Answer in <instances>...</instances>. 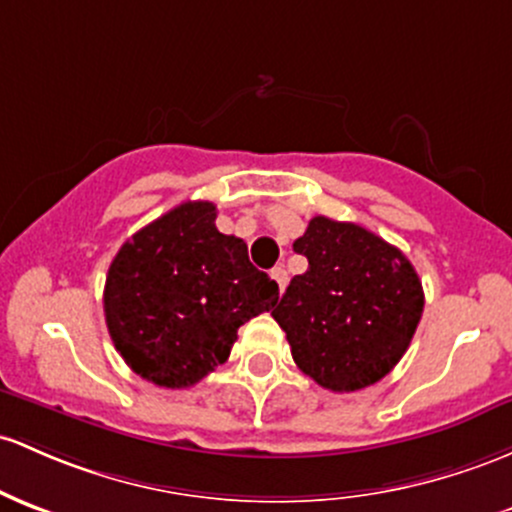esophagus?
Returning <instances> with one entry per match:
<instances>
[{
	"mask_svg": "<svg viewBox=\"0 0 512 512\" xmlns=\"http://www.w3.org/2000/svg\"><path fill=\"white\" fill-rule=\"evenodd\" d=\"M272 279H274V282H277L279 291H284L286 289V282H289V274H286L284 267H274L272 269Z\"/></svg>",
	"mask_w": 512,
	"mask_h": 512,
	"instance_id": "obj_1",
	"label": "esophagus"
}]
</instances>
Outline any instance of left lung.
I'll return each mask as SVG.
<instances>
[{"label": "left lung", "mask_w": 512, "mask_h": 512, "mask_svg": "<svg viewBox=\"0 0 512 512\" xmlns=\"http://www.w3.org/2000/svg\"><path fill=\"white\" fill-rule=\"evenodd\" d=\"M308 260L272 311L303 374L328 391H359L406 355L423 316L408 257L372 230L316 216L294 243Z\"/></svg>", "instance_id": "left-lung-1"}]
</instances>
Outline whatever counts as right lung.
Returning a JSON list of instances; mask_svg holds the SVG:
<instances>
[{
	"label": "right lung",
	"instance_id": "right-lung-1",
	"mask_svg": "<svg viewBox=\"0 0 512 512\" xmlns=\"http://www.w3.org/2000/svg\"><path fill=\"white\" fill-rule=\"evenodd\" d=\"M277 299V282L252 267L243 240L216 228V206L184 201L116 252L104 316L133 372L187 389L226 362L240 325Z\"/></svg>",
	"mask_w": 512,
	"mask_h": 512
}]
</instances>
